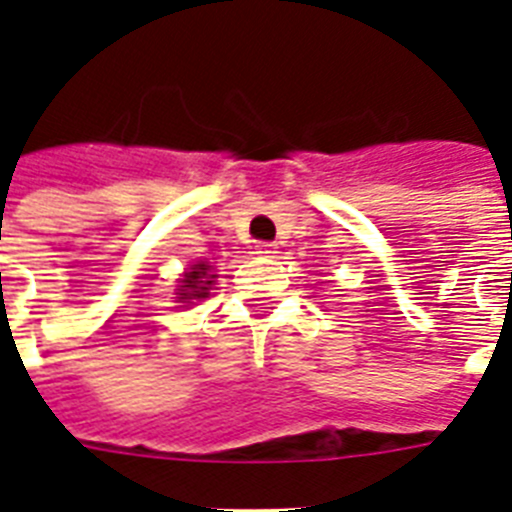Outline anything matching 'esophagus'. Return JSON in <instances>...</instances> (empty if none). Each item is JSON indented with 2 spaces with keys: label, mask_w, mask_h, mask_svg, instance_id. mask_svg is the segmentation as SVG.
<instances>
[{
  "label": "esophagus",
  "mask_w": 512,
  "mask_h": 512,
  "mask_svg": "<svg viewBox=\"0 0 512 512\" xmlns=\"http://www.w3.org/2000/svg\"><path fill=\"white\" fill-rule=\"evenodd\" d=\"M255 252L260 257H276V244H271V241H260L255 247Z\"/></svg>",
  "instance_id": "obj_1"
}]
</instances>
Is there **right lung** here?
Returning a JSON list of instances; mask_svg holds the SVG:
<instances>
[{
  "instance_id": "add662e5",
  "label": "right lung",
  "mask_w": 512,
  "mask_h": 512,
  "mask_svg": "<svg viewBox=\"0 0 512 512\" xmlns=\"http://www.w3.org/2000/svg\"><path fill=\"white\" fill-rule=\"evenodd\" d=\"M209 271H212V265H207L204 260L191 265V271H185L183 279H180L177 300H180V303L204 300V297L209 295V289H212V279H215V273H209Z\"/></svg>"
}]
</instances>
